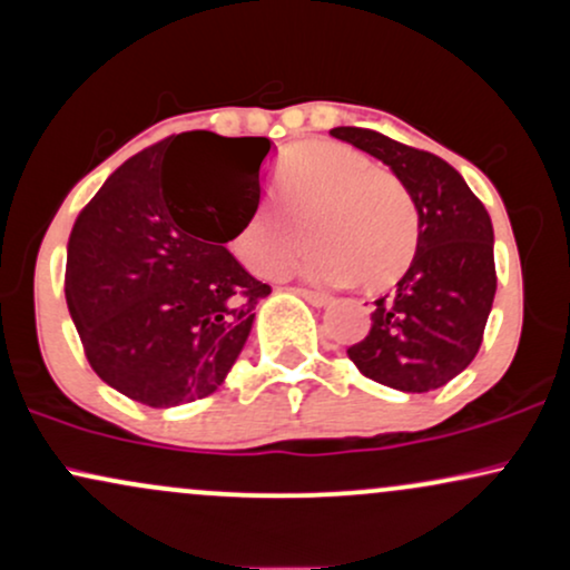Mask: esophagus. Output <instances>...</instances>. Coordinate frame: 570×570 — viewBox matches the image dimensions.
Returning a JSON list of instances; mask_svg holds the SVG:
<instances>
[{"mask_svg": "<svg viewBox=\"0 0 570 570\" xmlns=\"http://www.w3.org/2000/svg\"><path fill=\"white\" fill-rule=\"evenodd\" d=\"M299 294V297L303 299H307V303L311 305H316V307H324L326 303H330V294H322V292H311V289H294Z\"/></svg>", "mask_w": 570, "mask_h": 570, "instance_id": "obj_1", "label": "esophagus"}]
</instances>
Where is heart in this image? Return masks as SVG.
Segmentation results:
<instances>
[{
    "instance_id": "1",
    "label": "heart",
    "mask_w": 570,
    "mask_h": 570,
    "mask_svg": "<svg viewBox=\"0 0 570 570\" xmlns=\"http://www.w3.org/2000/svg\"><path fill=\"white\" fill-rule=\"evenodd\" d=\"M281 206H259L235 233L233 252L248 271L281 276L303 225V276L313 284H353L377 292L404 276L417 248V212L394 174L332 141L297 147L278 176Z\"/></svg>"
}]
</instances>
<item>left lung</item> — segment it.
I'll return each mask as SVG.
<instances>
[{"mask_svg":"<svg viewBox=\"0 0 570 570\" xmlns=\"http://www.w3.org/2000/svg\"><path fill=\"white\" fill-rule=\"evenodd\" d=\"M394 171L417 212V248L396 289L375 299L348 358L370 381L426 394L472 364L495 297L493 222L463 176L436 155L367 128H332Z\"/></svg>","mask_w":570,"mask_h":570,"instance_id":"1","label":"left lung"}]
</instances>
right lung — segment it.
Masks as SVG:
<instances>
[{
  "label": "right lung",
  "instance_id": "add662e5",
  "mask_svg": "<svg viewBox=\"0 0 570 570\" xmlns=\"http://www.w3.org/2000/svg\"><path fill=\"white\" fill-rule=\"evenodd\" d=\"M271 149L265 136H171L122 163L80 212L67 305L90 367L115 391L179 407L225 383L271 294L225 246L257 212Z\"/></svg>",
  "mask_w": 570,
  "mask_h": 570
}]
</instances>
